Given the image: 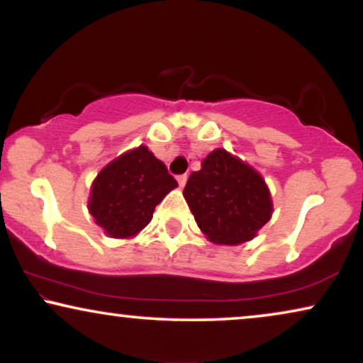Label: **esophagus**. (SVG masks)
<instances>
[{"label":"esophagus","mask_w":363,"mask_h":363,"mask_svg":"<svg viewBox=\"0 0 363 363\" xmlns=\"http://www.w3.org/2000/svg\"><path fill=\"white\" fill-rule=\"evenodd\" d=\"M186 180H188L186 173H185V175H178L177 177V182H178V185H180V188H183V186L186 185Z\"/></svg>","instance_id":"34e87169"}]
</instances>
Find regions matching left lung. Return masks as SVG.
Instances as JSON below:
<instances>
[{
  "mask_svg": "<svg viewBox=\"0 0 363 363\" xmlns=\"http://www.w3.org/2000/svg\"><path fill=\"white\" fill-rule=\"evenodd\" d=\"M183 196L200 230L215 245L250 241L269 221L272 201L255 168L216 148L188 178Z\"/></svg>",
  "mask_w": 363,
  "mask_h": 363,
  "instance_id": "obj_1",
  "label": "left lung"
}]
</instances>
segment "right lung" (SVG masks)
<instances>
[{"mask_svg": "<svg viewBox=\"0 0 363 363\" xmlns=\"http://www.w3.org/2000/svg\"><path fill=\"white\" fill-rule=\"evenodd\" d=\"M178 183L145 145L123 153L99 173L89 211L108 236L132 238L150 223L155 206Z\"/></svg>", "mask_w": 363, "mask_h": 363, "instance_id": "add662e5", "label": "right lung"}]
</instances>
